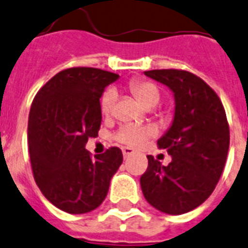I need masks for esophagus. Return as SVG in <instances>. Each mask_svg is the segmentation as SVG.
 I'll use <instances>...</instances> for the list:
<instances>
[{"mask_svg":"<svg viewBox=\"0 0 248 248\" xmlns=\"http://www.w3.org/2000/svg\"><path fill=\"white\" fill-rule=\"evenodd\" d=\"M123 151V155H124V158H128V156H130V155H133L136 151L133 150V149H130V147H123L122 149Z\"/></svg>","mask_w":248,"mask_h":248,"instance_id":"34e87169","label":"esophagus"}]
</instances>
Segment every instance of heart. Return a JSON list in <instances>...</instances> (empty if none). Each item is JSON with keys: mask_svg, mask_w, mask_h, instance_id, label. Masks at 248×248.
I'll return each mask as SVG.
<instances>
[{"mask_svg": "<svg viewBox=\"0 0 248 248\" xmlns=\"http://www.w3.org/2000/svg\"><path fill=\"white\" fill-rule=\"evenodd\" d=\"M129 90L134 97L146 107H154L160 102V90L154 82L149 80L134 78L129 82ZM116 92L107 89L101 98V112L105 116H111L116 105ZM156 134V130L150 125H137V124H125L115 133V140L123 145L130 147H141Z\"/></svg>", "mask_w": 248, "mask_h": 248, "instance_id": "1", "label": "heart"}]
</instances>
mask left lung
Returning <instances> with one entry per match:
<instances>
[{
    "label": "left lung",
    "instance_id": "obj_1",
    "mask_svg": "<svg viewBox=\"0 0 248 248\" xmlns=\"http://www.w3.org/2000/svg\"><path fill=\"white\" fill-rule=\"evenodd\" d=\"M174 94L172 125L158 141L172 156L168 166L147 155L141 176L146 201L168 215L201 206L217 185L229 150V124L220 98L206 81L185 70L145 71Z\"/></svg>",
    "mask_w": 248,
    "mask_h": 248
}]
</instances>
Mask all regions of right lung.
I'll return each mask as SVG.
<instances>
[{
	"label": "right lung",
	"mask_w": 248,
	"mask_h": 248,
	"mask_svg": "<svg viewBox=\"0 0 248 248\" xmlns=\"http://www.w3.org/2000/svg\"><path fill=\"white\" fill-rule=\"evenodd\" d=\"M118 78L93 67L67 68L46 82L32 102L28 146L34 181L64 212L86 214L101 206L123 163L119 147L94 158L85 149L101 128L99 98Z\"/></svg>",
	"instance_id": "right-lung-1"
}]
</instances>
